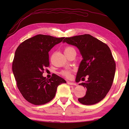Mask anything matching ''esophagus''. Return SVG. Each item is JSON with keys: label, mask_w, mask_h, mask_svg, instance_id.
<instances>
[{"label": "esophagus", "mask_w": 129, "mask_h": 129, "mask_svg": "<svg viewBox=\"0 0 129 129\" xmlns=\"http://www.w3.org/2000/svg\"><path fill=\"white\" fill-rule=\"evenodd\" d=\"M67 83L69 85H76V84L75 83H73V82H71V81H67Z\"/></svg>", "instance_id": "obj_1"}]
</instances>
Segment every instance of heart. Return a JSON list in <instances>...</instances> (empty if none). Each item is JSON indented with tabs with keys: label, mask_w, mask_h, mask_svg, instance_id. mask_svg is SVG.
<instances>
[{
	"label": "heart",
	"mask_w": 129,
	"mask_h": 129,
	"mask_svg": "<svg viewBox=\"0 0 129 129\" xmlns=\"http://www.w3.org/2000/svg\"><path fill=\"white\" fill-rule=\"evenodd\" d=\"M73 50H74V49L73 48L71 47V46H67L66 48L64 49V53L65 54H67L68 53H69L70 51H71ZM60 74L63 76H64L66 78H70V74H71V72L70 70H62Z\"/></svg>",
	"instance_id": "heart-1"
}]
</instances>
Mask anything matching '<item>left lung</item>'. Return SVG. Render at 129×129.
I'll return each instance as SVG.
<instances>
[{"label": "left lung", "mask_w": 129, "mask_h": 129, "mask_svg": "<svg viewBox=\"0 0 129 129\" xmlns=\"http://www.w3.org/2000/svg\"><path fill=\"white\" fill-rule=\"evenodd\" d=\"M63 42L76 46L83 59L80 62L76 80L86 75L87 81L79 85L86 87L83 98L78 101L84 105H93L106 96L113 84L116 64L109 46L90 34L66 38Z\"/></svg>", "instance_id": "1"}]
</instances>
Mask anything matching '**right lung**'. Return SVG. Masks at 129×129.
<instances>
[{"label": "right lung", "instance_id": "1", "mask_svg": "<svg viewBox=\"0 0 129 129\" xmlns=\"http://www.w3.org/2000/svg\"><path fill=\"white\" fill-rule=\"evenodd\" d=\"M64 38L39 34L25 40L16 49L13 72L19 90L30 103L39 105L49 103L57 86L66 83L55 74L49 79L43 76L45 68L49 67V51Z\"/></svg>", "mask_w": 129, "mask_h": 129}]
</instances>
